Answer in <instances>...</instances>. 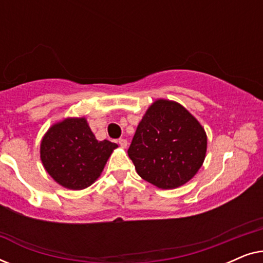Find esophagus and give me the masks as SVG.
Segmentation results:
<instances>
[{"label": "esophagus", "instance_id": "1", "mask_svg": "<svg viewBox=\"0 0 263 263\" xmlns=\"http://www.w3.org/2000/svg\"><path fill=\"white\" fill-rule=\"evenodd\" d=\"M118 143H120V146L122 147V148H127L128 141L125 139H120V140H118Z\"/></svg>", "mask_w": 263, "mask_h": 263}]
</instances>
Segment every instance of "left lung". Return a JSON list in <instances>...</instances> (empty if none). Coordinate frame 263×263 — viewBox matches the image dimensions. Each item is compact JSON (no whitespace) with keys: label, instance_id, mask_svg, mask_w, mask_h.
Instances as JSON below:
<instances>
[{"label":"left lung","instance_id":"left-lung-1","mask_svg":"<svg viewBox=\"0 0 263 263\" xmlns=\"http://www.w3.org/2000/svg\"><path fill=\"white\" fill-rule=\"evenodd\" d=\"M206 149V133L196 118L178 103L159 99L139 123L128 156L140 177L174 189L195 176Z\"/></svg>","mask_w":263,"mask_h":263}]
</instances>
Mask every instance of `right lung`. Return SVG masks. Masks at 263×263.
Returning <instances> with one entry per match:
<instances>
[{"label":"right lung","instance_id":"add662e5","mask_svg":"<svg viewBox=\"0 0 263 263\" xmlns=\"http://www.w3.org/2000/svg\"><path fill=\"white\" fill-rule=\"evenodd\" d=\"M116 147L107 140L98 141L85 118H67L52 125L43 138L41 158L59 184L80 190L99 177Z\"/></svg>","mask_w":263,"mask_h":263}]
</instances>
